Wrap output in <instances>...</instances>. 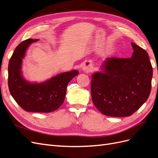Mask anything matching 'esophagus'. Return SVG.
<instances>
[{
    "instance_id": "1",
    "label": "esophagus",
    "mask_w": 158,
    "mask_h": 158,
    "mask_svg": "<svg viewBox=\"0 0 158 158\" xmlns=\"http://www.w3.org/2000/svg\"><path fill=\"white\" fill-rule=\"evenodd\" d=\"M82 70L85 72H87V73H88V72H89L91 70V65L89 64H85L83 66Z\"/></svg>"
}]
</instances>
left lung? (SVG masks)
Masks as SVG:
<instances>
[{
	"label": "left lung",
	"mask_w": 158,
	"mask_h": 158,
	"mask_svg": "<svg viewBox=\"0 0 158 158\" xmlns=\"http://www.w3.org/2000/svg\"><path fill=\"white\" fill-rule=\"evenodd\" d=\"M131 45V58H107L102 72L92 75V101L105 115L131 116L150 95L153 70L149 56L140 47L134 43Z\"/></svg>",
	"instance_id": "left-lung-1"
}]
</instances>
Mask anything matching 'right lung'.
Here are the masks:
<instances>
[{"label": "right lung", "instance_id": "obj_1", "mask_svg": "<svg viewBox=\"0 0 158 158\" xmlns=\"http://www.w3.org/2000/svg\"><path fill=\"white\" fill-rule=\"evenodd\" d=\"M39 40L22 41L14 50L8 64V88L14 100L27 112L49 113L63 103L66 87L78 74L76 70L61 73L41 83H30L22 74V59L30 44Z\"/></svg>", "mask_w": 158, "mask_h": 158}]
</instances>
